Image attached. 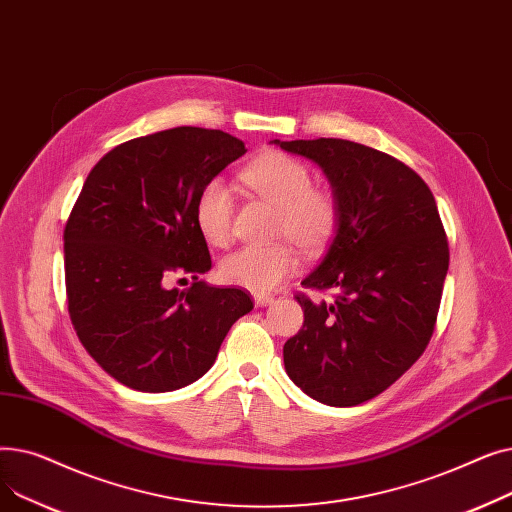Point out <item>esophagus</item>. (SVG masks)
Here are the masks:
<instances>
[{
    "mask_svg": "<svg viewBox=\"0 0 512 512\" xmlns=\"http://www.w3.org/2000/svg\"><path fill=\"white\" fill-rule=\"evenodd\" d=\"M272 301H274L272 294H255V305L257 307H265V305H270Z\"/></svg>",
    "mask_w": 512,
    "mask_h": 512,
    "instance_id": "1",
    "label": "esophagus"
}]
</instances>
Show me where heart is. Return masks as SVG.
<instances>
[{"instance_id":"heart-1","label":"heart","mask_w":512,"mask_h":512,"mask_svg":"<svg viewBox=\"0 0 512 512\" xmlns=\"http://www.w3.org/2000/svg\"><path fill=\"white\" fill-rule=\"evenodd\" d=\"M240 180L276 205V236L297 242L305 251L324 249L340 226L338 197L315 186L311 170L282 151H265L240 172ZM234 199L228 186L209 180L197 193L193 218L201 238L211 247H224L232 236ZM297 267L292 242L249 245L224 257L220 274L226 284L265 294L278 288Z\"/></svg>"}]
</instances>
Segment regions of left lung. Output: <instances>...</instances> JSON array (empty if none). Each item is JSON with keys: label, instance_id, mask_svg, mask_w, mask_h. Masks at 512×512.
Instances as JSON below:
<instances>
[{"label": "left lung", "instance_id": "8db88e82", "mask_svg": "<svg viewBox=\"0 0 512 512\" xmlns=\"http://www.w3.org/2000/svg\"><path fill=\"white\" fill-rule=\"evenodd\" d=\"M313 159L340 203L328 253L301 282L332 301L305 309L284 344L288 378L330 407H355L382 394L432 340L448 238L423 178L396 157L344 139L274 141Z\"/></svg>", "mask_w": 512, "mask_h": 512}]
</instances>
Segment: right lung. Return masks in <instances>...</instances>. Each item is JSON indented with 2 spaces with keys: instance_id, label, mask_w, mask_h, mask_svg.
Returning <instances> with one entry per match:
<instances>
[{
  "instance_id": "add662e5",
  "label": "right lung",
  "mask_w": 512,
  "mask_h": 512,
  "mask_svg": "<svg viewBox=\"0 0 512 512\" xmlns=\"http://www.w3.org/2000/svg\"><path fill=\"white\" fill-rule=\"evenodd\" d=\"M224 130L178 126L126 141L89 172L64 228L66 301L87 353L120 384L172 392L213 365L251 294L199 280L211 270L193 207L245 155ZM191 277L188 289L174 279Z\"/></svg>"
}]
</instances>
